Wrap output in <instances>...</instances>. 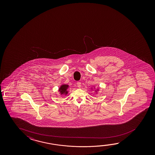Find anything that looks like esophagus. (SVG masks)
<instances>
[{"instance_id": "34e87169", "label": "esophagus", "mask_w": 155, "mask_h": 155, "mask_svg": "<svg viewBox=\"0 0 155 155\" xmlns=\"http://www.w3.org/2000/svg\"><path fill=\"white\" fill-rule=\"evenodd\" d=\"M77 85L78 87H81V83L80 81H77Z\"/></svg>"}]
</instances>
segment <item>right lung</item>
<instances>
[{
  "label": "right lung",
  "mask_w": 155,
  "mask_h": 155,
  "mask_svg": "<svg viewBox=\"0 0 155 155\" xmlns=\"http://www.w3.org/2000/svg\"><path fill=\"white\" fill-rule=\"evenodd\" d=\"M68 87H69L68 85H66V84L62 85L59 89V91L60 92L61 94H68V91H67V89L68 88Z\"/></svg>",
  "instance_id": "obj_1"
}]
</instances>
